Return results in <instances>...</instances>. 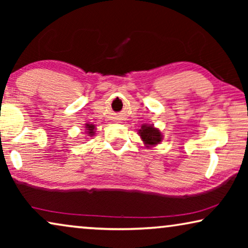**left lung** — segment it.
Wrapping results in <instances>:
<instances>
[{
  "mask_svg": "<svg viewBox=\"0 0 248 248\" xmlns=\"http://www.w3.org/2000/svg\"><path fill=\"white\" fill-rule=\"evenodd\" d=\"M139 134H140L142 141L144 142V144L148 148L155 147V145H157L162 141L161 132L158 128L152 126V125H142L140 130H139Z\"/></svg>",
  "mask_w": 248,
  "mask_h": 248,
  "instance_id": "left-lung-1",
  "label": "left lung"
}]
</instances>
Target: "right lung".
Wrapping results in <instances>:
<instances>
[{"label": "right lung", "mask_w": 248, "mask_h": 248, "mask_svg": "<svg viewBox=\"0 0 248 248\" xmlns=\"http://www.w3.org/2000/svg\"><path fill=\"white\" fill-rule=\"evenodd\" d=\"M86 130H87V134L89 135V137H93L96 127H94L93 124H86Z\"/></svg>", "instance_id": "obj_1"}]
</instances>
